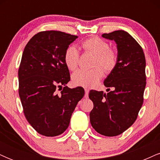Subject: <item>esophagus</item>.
I'll use <instances>...</instances> for the list:
<instances>
[{"label": "esophagus", "instance_id": "obj_1", "mask_svg": "<svg viewBox=\"0 0 160 160\" xmlns=\"http://www.w3.org/2000/svg\"><path fill=\"white\" fill-rule=\"evenodd\" d=\"M89 90L88 89H85V98H88V95H89Z\"/></svg>", "mask_w": 160, "mask_h": 160}]
</instances>
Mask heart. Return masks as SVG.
I'll use <instances>...</instances> for the list:
<instances>
[{
    "instance_id": "b5f03b06",
    "label": "heart",
    "mask_w": 160,
    "mask_h": 160,
    "mask_svg": "<svg viewBox=\"0 0 160 160\" xmlns=\"http://www.w3.org/2000/svg\"><path fill=\"white\" fill-rule=\"evenodd\" d=\"M82 48L86 52L95 56L92 70H79L72 75V82L75 86L82 87H92L98 83L104 75L103 68L106 72H111L115 68L118 62L117 52L109 48V44L100 38H89L81 43ZM79 52L74 46H70L66 49L64 54V61L68 68L74 71L79 63ZM101 66L102 68L98 67Z\"/></svg>"
}]
</instances>
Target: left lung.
<instances>
[{"instance_id":"8db88e82","label":"left lung","mask_w":160,"mask_h":160,"mask_svg":"<svg viewBox=\"0 0 160 160\" xmlns=\"http://www.w3.org/2000/svg\"><path fill=\"white\" fill-rule=\"evenodd\" d=\"M102 37L116 42L118 62L104 82L113 90L107 94L89 92L94 104L89 118L97 132L113 137L122 134L136 120L144 102L146 61L141 47L128 32L118 30Z\"/></svg>"}]
</instances>
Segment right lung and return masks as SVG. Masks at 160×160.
Masks as SVG:
<instances>
[{"mask_svg": "<svg viewBox=\"0 0 160 160\" xmlns=\"http://www.w3.org/2000/svg\"><path fill=\"white\" fill-rule=\"evenodd\" d=\"M78 38L44 31L33 36L24 49L18 71L19 95L28 122L44 136H57L67 129L84 96L81 86L70 89L66 86L71 78L64 54ZM58 88L60 93L56 91Z\"/></svg>", "mask_w": 160, "mask_h": 160, "instance_id": "right-lung-1", "label": "right lung"}]
</instances>
